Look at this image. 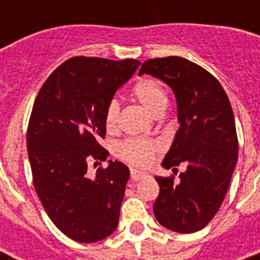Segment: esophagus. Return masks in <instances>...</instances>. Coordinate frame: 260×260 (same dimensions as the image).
<instances>
[{
	"mask_svg": "<svg viewBox=\"0 0 260 260\" xmlns=\"http://www.w3.org/2000/svg\"><path fill=\"white\" fill-rule=\"evenodd\" d=\"M146 177H147V174L136 170V169H131V178H132L134 181H140V179H143V178H146Z\"/></svg>",
	"mask_w": 260,
	"mask_h": 260,
	"instance_id": "obj_1",
	"label": "esophagus"
}]
</instances>
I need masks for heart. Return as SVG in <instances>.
I'll list each match as a JSON object with an SVG mask.
<instances>
[{"label":"heart","mask_w":260,"mask_h":260,"mask_svg":"<svg viewBox=\"0 0 260 260\" xmlns=\"http://www.w3.org/2000/svg\"><path fill=\"white\" fill-rule=\"evenodd\" d=\"M132 95L150 112L154 117H159L165 113L169 105V97L163 89L162 83L152 78L140 79L132 89ZM105 128L109 134H114L118 129L120 122V106L117 101H110L104 114ZM159 146L156 143L143 139H131L120 146L118 154L124 160L138 167H147L151 165Z\"/></svg>","instance_id":"b5f03b06"}]
</instances>
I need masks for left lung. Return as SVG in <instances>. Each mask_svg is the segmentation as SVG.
Segmentation results:
<instances>
[{
	"label": "left lung",
	"instance_id": "left-lung-1",
	"mask_svg": "<svg viewBox=\"0 0 260 260\" xmlns=\"http://www.w3.org/2000/svg\"><path fill=\"white\" fill-rule=\"evenodd\" d=\"M173 89L179 129L163 159L165 169L186 165L181 181L155 177L159 196L154 214L160 225L193 234L208 225L221 206L238 162V135L228 95L205 69L179 56L155 58L142 64Z\"/></svg>",
	"mask_w": 260,
	"mask_h": 260
}]
</instances>
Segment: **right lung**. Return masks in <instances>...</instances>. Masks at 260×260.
<instances>
[{"label": "right lung", "instance_id": "1", "mask_svg": "<svg viewBox=\"0 0 260 260\" xmlns=\"http://www.w3.org/2000/svg\"><path fill=\"white\" fill-rule=\"evenodd\" d=\"M139 64L74 56L47 78L35 100L26 131L35 190L51 221L75 242H98L117 228L129 169L109 160L89 177L87 162L108 158L100 144L105 109Z\"/></svg>", "mask_w": 260, "mask_h": 260}]
</instances>
